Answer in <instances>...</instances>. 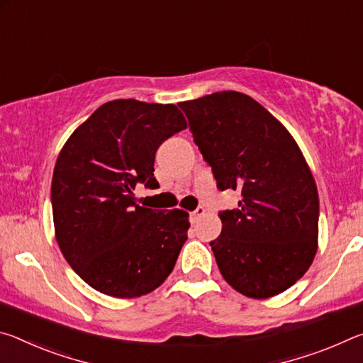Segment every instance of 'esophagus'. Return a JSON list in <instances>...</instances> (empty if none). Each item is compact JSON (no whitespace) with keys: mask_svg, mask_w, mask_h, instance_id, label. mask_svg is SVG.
I'll return each mask as SVG.
<instances>
[{"mask_svg":"<svg viewBox=\"0 0 363 363\" xmlns=\"http://www.w3.org/2000/svg\"><path fill=\"white\" fill-rule=\"evenodd\" d=\"M203 214H205V208L203 206H199L195 211L190 213V219H192V223H196V220H199L201 216H203Z\"/></svg>","mask_w":363,"mask_h":363,"instance_id":"34e87169","label":"esophagus"}]
</instances>
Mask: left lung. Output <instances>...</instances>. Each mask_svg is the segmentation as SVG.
Returning <instances> with one entry per match:
<instances>
[{
  "label": "left lung",
  "mask_w": 363,
  "mask_h": 363,
  "mask_svg": "<svg viewBox=\"0 0 363 363\" xmlns=\"http://www.w3.org/2000/svg\"><path fill=\"white\" fill-rule=\"evenodd\" d=\"M219 190H238L219 213L210 247L233 290L266 299L288 290L317 253L318 194L298 144L261 104L237 91L181 102Z\"/></svg>",
  "instance_id": "8db88e82"
}]
</instances>
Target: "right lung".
Segmentation results:
<instances>
[{"mask_svg": "<svg viewBox=\"0 0 363 363\" xmlns=\"http://www.w3.org/2000/svg\"><path fill=\"white\" fill-rule=\"evenodd\" d=\"M186 128L173 104L116 99L97 108L60 150L51 184L56 240L94 290L138 298L174 269L189 214L140 206L134 189L158 187L157 149Z\"/></svg>", "mask_w": 363, "mask_h": 363, "instance_id": "add662e5", "label": "right lung"}]
</instances>
